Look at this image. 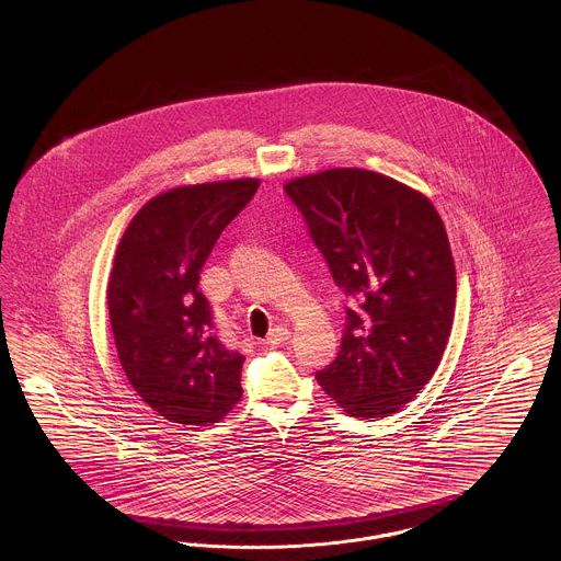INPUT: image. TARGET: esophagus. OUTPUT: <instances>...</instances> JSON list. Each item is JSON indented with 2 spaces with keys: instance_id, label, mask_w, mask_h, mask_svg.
I'll use <instances>...</instances> for the list:
<instances>
[{
  "instance_id": "obj_1",
  "label": "esophagus",
  "mask_w": 561,
  "mask_h": 561,
  "mask_svg": "<svg viewBox=\"0 0 561 561\" xmlns=\"http://www.w3.org/2000/svg\"><path fill=\"white\" fill-rule=\"evenodd\" d=\"M290 339V330L286 325H275L271 332H268L267 343L268 345H282Z\"/></svg>"
}]
</instances>
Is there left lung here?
<instances>
[{
  "label": "left lung",
  "mask_w": 561,
  "mask_h": 561,
  "mask_svg": "<svg viewBox=\"0 0 561 561\" xmlns=\"http://www.w3.org/2000/svg\"><path fill=\"white\" fill-rule=\"evenodd\" d=\"M284 191L351 302L341 351L318 382L355 419L389 416L427 385L453 330L444 222L419 191L359 168L294 179Z\"/></svg>",
  "instance_id": "8db88e82"
}]
</instances>
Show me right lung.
Here are the masks:
<instances>
[{
	"label": "right lung",
	"instance_id": "right-lung-1",
	"mask_svg": "<svg viewBox=\"0 0 561 561\" xmlns=\"http://www.w3.org/2000/svg\"><path fill=\"white\" fill-rule=\"evenodd\" d=\"M256 188L240 179L165 191L117 245L107 290L117 355L134 391L170 423H218L240 401L243 355L220 343L197 284Z\"/></svg>",
	"mask_w": 561,
	"mask_h": 561
}]
</instances>
